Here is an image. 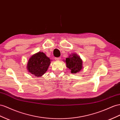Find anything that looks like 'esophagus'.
<instances>
[{"label": "esophagus", "mask_w": 120, "mask_h": 120, "mask_svg": "<svg viewBox=\"0 0 120 120\" xmlns=\"http://www.w3.org/2000/svg\"><path fill=\"white\" fill-rule=\"evenodd\" d=\"M55 60H60V57H56L55 58Z\"/></svg>", "instance_id": "1"}]
</instances>
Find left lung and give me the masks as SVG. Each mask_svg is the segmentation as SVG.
Wrapping results in <instances>:
<instances>
[{"instance_id":"8db88e82","label":"left lung","mask_w":120,"mask_h":120,"mask_svg":"<svg viewBox=\"0 0 120 120\" xmlns=\"http://www.w3.org/2000/svg\"><path fill=\"white\" fill-rule=\"evenodd\" d=\"M64 61H66L67 67L71 70L72 74L79 73L83 68V61L76 53L71 54Z\"/></svg>"}]
</instances>
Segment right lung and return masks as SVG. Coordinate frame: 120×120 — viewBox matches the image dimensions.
<instances>
[{
  "mask_svg": "<svg viewBox=\"0 0 120 120\" xmlns=\"http://www.w3.org/2000/svg\"><path fill=\"white\" fill-rule=\"evenodd\" d=\"M50 59L43 52L32 55L28 60L27 68L28 72L36 77H41L48 70Z\"/></svg>",
  "mask_w": 120,
  "mask_h": 120,
  "instance_id": "obj_1",
  "label": "right lung"
}]
</instances>
